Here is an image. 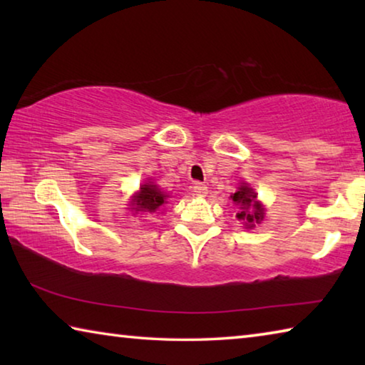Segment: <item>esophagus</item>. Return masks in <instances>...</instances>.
<instances>
[{
    "instance_id": "esophagus-1",
    "label": "esophagus",
    "mask_w": 365,
    "mask_h": 365,
    "mask_svg": "<svg viewBox=\"0 0 365 365\" xmlns=\"http://www.w3.org/2000/svg\"><path fill=\"white\" fill-rule=\"evenodd\" d=\"M193 190H195V193L197 196H206L207 195V187H206L205 183H195Z\"/></svg>"
}]
</instances>
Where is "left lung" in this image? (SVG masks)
<instances>
[{"instance_id":"1","label":"left lung","mask_w":365,"mask_h":365,"mask_svg":"<svg viewBox=\"0 0 365 365\" xmlns=\"http://www.w3.org/2000/svg\"><path fill=\"white\" fill-rule=\"evenodd\" d=\"M232 200L235 205L240 206V212L237 214V217L243 220L248 228L255 227L264 219V209L259 202H256V193L248 185H242L237 193L232 195Z\"/></svg>"}]
</instances>
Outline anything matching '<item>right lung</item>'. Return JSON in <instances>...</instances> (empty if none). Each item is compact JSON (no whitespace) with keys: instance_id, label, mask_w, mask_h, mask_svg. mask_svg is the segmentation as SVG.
<instances>
[{"instance_id":"obj_1","label":"right lung","mask_w":365,"mask_h":365,"mask_svg":"<svg viewBox=\"0 0 365 365\" xmlns=\"http://www.w3.org/2000/svg\"><path fill=\"white\" fill-rule=\"evenodd\" d=\"M168 200V195L163 193L156 185L146 183L140 188V193L133 197V206L132 209L143 212H156L158 209L164 205Z\"/></svg>"}]
</instances>
